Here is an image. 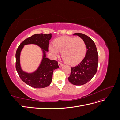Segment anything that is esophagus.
Wrapping results in <instances>:
<instances>
[{"label": "esophagus", "instance_id": "1", "mask_svg": "<svg viewBox=\"0 0 120 120\" xmlns=\"http://www.w3.org/2000/svg\"><path fill=\"white\" fill-rule=\"evenodd\" d=\"M58 64H59V67L60 68L61 66H63V64L61 63V62H60V61H59V62H58Z\"/></svg>", "mask_w": 120, "mask_h": 120}]
</instances>
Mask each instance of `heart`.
<instances>
[{"mask_svg":"<svg viewBox=\"0 0 120 120\" xmlns=\"http://www.w3.org/2000/svg\"><path fill=\"white\" fill-rule=\"evenodd\" d=\"M49 50L54 56L61 52L64 60L74 65L80 63L85 57L86 45L82 38L61 37L54 40L53 45H49Z\"/></svg>","mask_w":120,"mask_h":120,"instance_id":"1","label":"heart"}]
</instances>
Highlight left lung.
Here are the masks:
<instances>
[{
  "label": "left lung",
  "instance_id": "obj_1",
  "mask_svg": "<svg viewBox=\"0 0 120 120\" xmlns=\"http://www.w3.org/2000/svg\"><path fill=\"white\" fill-rule=\"evenodd\" d=\"M75 35L83 39L86 45V52L84 59L78 66L71 67V72L68 81L77 86L84 85L91 79L96 73L98 66V50L95 42L88 36L81 33Z\"/></svg>",
  "mask_w": 120,
  "mask_h": 120
}]
</instances>
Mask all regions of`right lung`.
Segmentation results:
<instances>
[{"label":"right lung","mask_w":120,"mask_h":120,"mask_svg":"<svg viewBox=\"0 0 120 120\" xmlns=\"http://www.w3.org/2000/svg\"><path fill=\"white\" fill-rule=\"evenodd\" d=\"M52 38V34H35L21 42L16 50V70L19 77L25 83L32 88H43L49 86L52 82V74L55 69L59 68L57 61L46 57L45 51H49V41ZM35 44L43 49L44 58L38 70L31 74L24 72L20 68V54L24 45Z\"/></svg>","instance_id":"add662e5"}]
</instances>
